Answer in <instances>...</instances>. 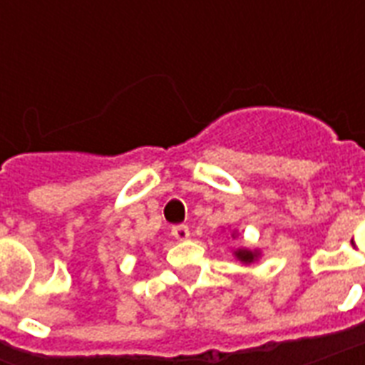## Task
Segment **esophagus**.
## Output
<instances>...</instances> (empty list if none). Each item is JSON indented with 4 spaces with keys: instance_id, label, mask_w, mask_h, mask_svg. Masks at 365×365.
I'll return each mask as SVG.
<instances>
[{
    "instance_id": "1",
    "label": "esophagus",
    "mask_w": 365,
    "mask_h": 365,
    "mask_svg": "<svg viewBox=\"0 0 365 365\" xmlns=\"http://www.w3.org/2000/svg\"><path fill=\"white\" fill-rule=\"evenodd\" d=\"M172 237L176 240H187L189 239V227L187 225H174L172 227Z\"/></svg>"
}]
</instances>
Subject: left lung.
<instances>
[{
	"mask_svg": "<svg viewBox=\"0 0 365 365\" xmlns=\"http://www.w3.org/2000/svg\"><path fill=\"white\" fill-rule=\"evenodd\" d=\"M237 257H239L240 261H244V263H252V261L255 259V254L254 252H250V250H239V252H237Z\"/></svg>",
	"mask_w": 365,
	"mask_h": 365,
	"instance_id": "8db88e82",
	"label": "left lung"
}]
</instances>
